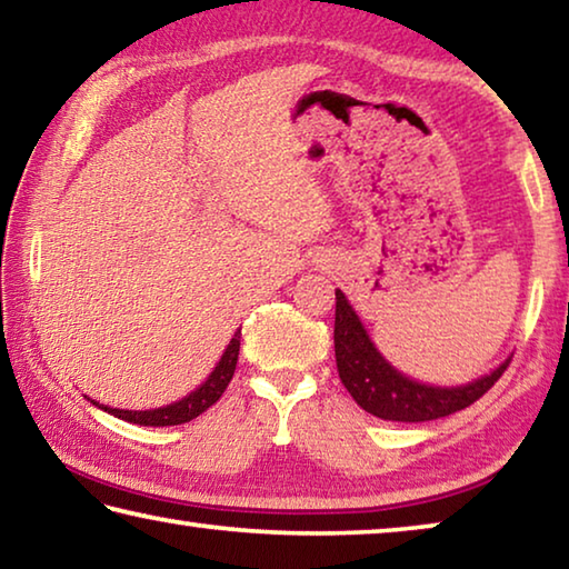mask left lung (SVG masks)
<instances>
[{
    "instance_id": "8db88e82",
    "label": "left lung",
    "mask_w": 569,
    "mask_h": 569,
    "mask_svg": "<svg viewBox=\"0 0 569 569\" xmlns=\"http://www.w3.org/2000/svg\"><path fill=\"white\" fill-rule=\"evenodd\" d=\"M333 349L346 391L363 411L387 421H431L467 409L495 387L512 361L507 359L492 373L467 387H427V383L403 377L383 359L341 291H336Z\"/></svg>"
}]
</instances>
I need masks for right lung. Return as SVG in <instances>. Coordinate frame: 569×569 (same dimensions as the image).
<instances>
[{
  "instance_id": "right-lung-1",
  "label": "right lung",
  "mask_w": 569,
  "mask_h": 569,
  "mask_svg": "<svg viewBox=\"0 0 569 569\" xmlns=\"http://www.w3.org/2000/svg\"><path fill=\"white\" fill-rule=\"evenodd\" d=\"M238 351H240V331H236L233 339H230L226 353L220 356V361L213 369V373L208 377V381L200 383L196 391H190L186 399L168 403V407L150 409V411H130V409H110L98 401H92V403L94 407H100L108 413H112V417L124 419L130 423H140V427H176V423H186L190 419L200 417V413L208 411L220 397H223V391L228 389V383L236 373Z\"/></svg>"
}]
</instances>
